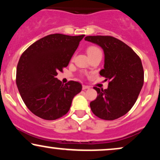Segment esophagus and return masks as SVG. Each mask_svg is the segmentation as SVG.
Wrapping results in <instances>:
<instances>
[{"instance_id":"esophagus-1","label":"esophagus","mask_w":160,"mask_h":160,"mask_svg":"<svg viewBox=\"0 0 160 160\" xmlns=\"http://www.w3.org/2000/svg\"><path fill=\"white\" fill-rule=\"evenodd\" d=\"M89 89V86L82 85V89H83V90H86V89Z\"/></svg>"}]
</instances>
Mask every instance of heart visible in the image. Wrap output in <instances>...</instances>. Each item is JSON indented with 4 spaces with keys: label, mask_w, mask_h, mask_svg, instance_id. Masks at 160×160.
<instances>
[{
    "label": "heart",
    "mask_w": 160,
    "mask_h": 160,
    "mask_svg": "<svg viewBox=\"0 0 160 160\" xmlns=\"http://www.w3.org/2000/svg\"><path fill=\"white\" fill-rule=\"evenodd\" d=\"M98 51H101V50L98 48V47H89V48L87 49L88 54H89V53L95 52H98Z\"/></svg>",
    "instance_id": "obj_1"
}]
</instances>
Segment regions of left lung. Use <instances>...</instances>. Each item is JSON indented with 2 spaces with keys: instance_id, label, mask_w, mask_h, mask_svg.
<instances>
[{
  "instance_id": "8db88e82",
  "label": "left lung",
  "mask_w": 160,
  "mask_h": 160,
  "mask_svg": "<svg viewBox=\"0 0 160 160\" xmlns=\"http://www.w3.org/2000/svg\"><path fill=\"white\" fill-rule=\"evenodd\" d=\"M85 40L104 50V69L100 75L109 80L108 89L94 87L96 99L90 102L92 113L100 119L113 120L128 113L144 84V69L139 56L128 45L111 36H87Z\"/></svg>"
}]
</instances>
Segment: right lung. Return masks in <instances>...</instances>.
I'll list each match as a JSON object with an SVG mask.
<instances>
[{"instance_id":"obj_1","label":"right lung","mask_w":160,"mask_h":160,"mask_svg":"<svg viewBox=\"0 0 160 160\" xmlns=\"http://www.w3.org/2000/svg\"><path fill=\"white\" fill-rule=\"evenodd\" d=\"M84 36L49 34L34 42L20 57L16 85L24 103L40 118L54 120L63 117L82 90L80 82L63 84L56 76L68 65Z\"/></svg>"}]
</instances>
